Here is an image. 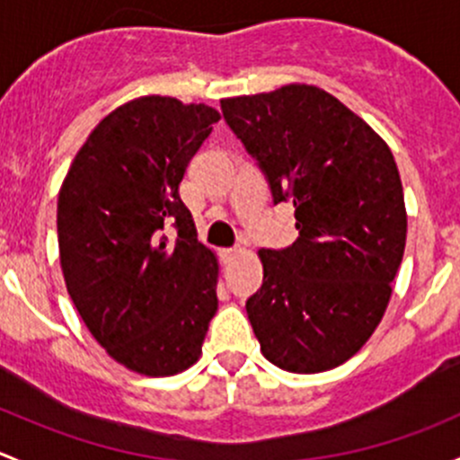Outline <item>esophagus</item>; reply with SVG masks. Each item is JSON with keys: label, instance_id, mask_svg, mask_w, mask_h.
<instances>
[{"label": "esophagus", "instance_id": "obj_1", "mask_svg": "<svg viewBox=\"0 0 460 460\" xmlns=\"http://www.w3.org/2000/svg\"><path fill=\"white\" fill-rule=\"evenodd\" d=\"M241 245H232V248H224L221 250V257H224V261H232V259L236 257V254H241Z\"/></svg>", "mask_w": 460, "mask_h": 460}]
</instances>
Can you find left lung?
<instances>
[{
	"label": "left lung",
	"mask_w": 460,
	"mask_h": 460,
	"mask_svg": "<svg viewBox=\"0 0 460 460\" xmlns=\"http://www.w3.org/2000/svg\"><path fill=\"white\" fill-rule=\"evenodd\" d=\"M226 124L265 174L299 236L259 252L263 286L245 301L263 357L288 372L332 370L383 319L405 250V201L385 141L339 99L290 84L221 99Z\"/></svg>",
	"instance_id": "left-lung-1"
}]
</instances>
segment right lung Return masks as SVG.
<instances>
[{
  "label": "right lung",
  "instance_id": "right-lung-1",
  "mask_svg": "<svg viewBox=\"0 0 460 460\" xmlns=\"http://www.w3.org/2000/svg\"><path fill=\"white\" fill-rule=\"evenodd\" d=\"M219 121L203 103L141 97L103 117L57 199L66 288L90 334L126 366L170 376L201 354L217 305L215 254L179 183ZM172 235L164 236V228Z\"/></svg>",
  "mask_w": 460,
  "mask_h": 460
}]
</instances>
